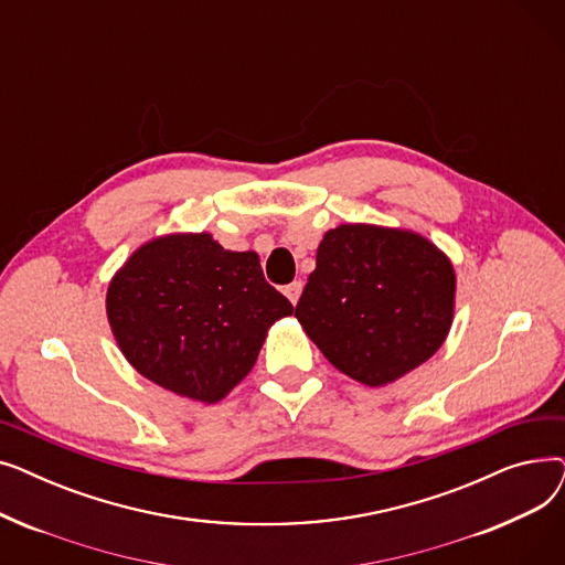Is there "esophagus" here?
Here are the masks:
<instances>
[{"instance_id": "esophagus-1", "label": "esophagus", "mask_w": 565, "mask_h": 565, "mask_svg": "<svg viewBox=\"0 0 565 565\" xmlns=\"http://www.w3.org/2000/svg\"><path fill=\"white\" fill-rule=\"evenodd\" d=\"M284 292H286V298H288L292 305H298L300 295H302V281H292V284H288V286L284 288Z\"/></svg>"}]
</instances>
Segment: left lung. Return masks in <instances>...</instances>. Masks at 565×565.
I'll list each match as a JSON object with an SVG mask.
<instances>
[{
  "label": "left lung",
  "mask_w": 565,
  "mask_h": 565,
  "mask_svg": "<svg viewBox=\"0 0 565 565\" xmlns=\"http://www.w3.org/2000/svg\"><path fill=\"white\" fill-rule=\"evenodd\" d=\"M454 298V265L426 237L341 224L322 237L295 318L341 373L382 387L433 358Z\"/></svg>",
  "instance_id": "obj_1"
}]
</instances>
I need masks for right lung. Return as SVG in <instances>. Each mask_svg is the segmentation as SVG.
<instances>
[{"mask_svg": "<svg viewBox=\"0 0 565 565\" xmlns=\"http://www.w3.org/2000/svg\"><path fill=\"white\" fill-rule=\"evenodd\" d=\"M290 313L254 252H228L207 233L146 243L107 290V318L126 360L201 403L222 401L256 364L267 328Z\"/></svg>", "mask_w": 565, "mask_h": 565, "instance_id": "right-lung-1", "label": "right lung"}]
</instances>
